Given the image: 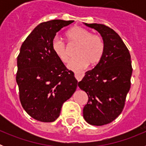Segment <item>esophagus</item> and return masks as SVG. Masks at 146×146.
Listing matches in <instances>:
<instances>
[{"mask_svg":"<svg viewBox=\"0 0 146 146\" xmlns=\"http://www.w3.org/2000/svg\"><path fill=\"white\" fill-rule=\"evenodd\" d=\"M84 72H74V76H75L76 79L78 81L81 80L82 77H84Z\"/></svg>","mask_w":146,"mask_h":146,"instance_id":"1","label":"esophagus"}]
</instances>
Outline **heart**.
Instances as JSON below:
<instances>
[{
  "label": "heart",
  "mask_w": 146,
  "mask_h": 146,
  "mask_svg": "<svg viewBox=\"0 0 146 146\" xmlns=\"http://www.w3.org/2000/svg\"><path fill=\"white\" fill-rule=\"evenodd\" d=\"M72 44H78L76 49V56L68 64L71 70L79 71L88 65L95 66L101 60L104 52V43L99 35L91 34L90 31L80 26H74L66 33ZM55 55L63 63L69 61L70 55L66 44L60 38L55 37L51 44Z\"/></svg>",
  "instance_id": "b5f03b06"
}]
</instances>
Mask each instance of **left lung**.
<instances>
[{
	"label": "left lung",
	"mask_w": 146,
	"mask_h": 146,
	"mask_svg": "<svg viewBox=\"0 0 146 146\" xmlns=\"http://www.w3.org/2000/svg\"><path fill=\"white\" fill-rule=\"evenodd\" d=\"M101 34L104 52L101 60L88 71L78 86L86 91L88 103L83 108L87 123L102 126L111 123L124 108L131 86V55L119 35L108 26L84 23Z\"/></svg>",
	"instance_id": "obj_1"
}]
</instances>
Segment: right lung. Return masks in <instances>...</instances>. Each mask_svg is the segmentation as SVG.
<instances>
[{
	"label": "right lung",
	"instance_id": "right-lung-1",
	"mask_svg": "<svg viewBox=\"0 0 146 146\" xmlns=\"http://www.w3.org/2000/svg\"><path fill=\"white\" fill-rule=\"evenodd\" d=\"M73 20H54L37 25L20 47L16 81L26 113L37 121L52 122L77 87L74 72L55 55L51 44L56 33Z\"/></svg>",
	"mask_w": 146,
	"mask_h": 146
}]
</instances>
